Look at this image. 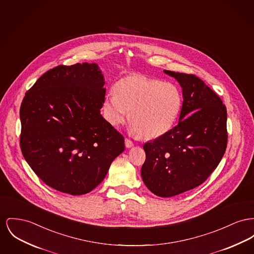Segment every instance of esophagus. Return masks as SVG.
Wrapping results in <instances>:
<instances>
[{
    "label": "esophagus",
    "instance_id": "esophagus-1",
    "mask_svg": "<svg viewBox=\"0 0 254 254\" xmlns=\"http://www.w3.org/2000/svg\"><path fill=\"white\" fill-rule=\"evenodd\" d=\"M125 144H126V147L127 148H131V147H133V142L132 141H130L129 139H127V138H126L125 139Z\"/></svg>",
    "mask_w": 254,
    "mask_h": 254
}]
</instances>
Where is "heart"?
Segmentation results:
<instances>
[{"instance_id": "1", "label": "heart", "mask_w": 254, "mask_h": 254, "mask_svg": "<svg viewBox=\"0 0 254 254\" xmlns=\"http://www.w3.org/2000/svg\"><path fill=\"white\" fill-rule=\"evenodd\" d=\"M182 105L181 90L175 83L133 74L121 78L105 95L103 110L112 126L119 127L129 116L131 134L155 139L173 128Z\"/></svg>"}]
</instances>
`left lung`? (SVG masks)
I'll use <instances>...</instances> for the list:
<instances>
[{"label": "left lung", "instance_id": "left-lung-1", "mask_svg": "<svg viewBox=\"0 0 254 254\" xmlns=\"http://www.w3.org/2000/svg\"><path fill=\"white\" fill-rule=\"evenodd\" d=\"M182 88L179 124L144 144L141 176L149 191L170 197L192 190L208 179L227 145L226 108L220 97L194 75L164 70Z\"/></svg>", "mask_w": 254, "mask_h": 254}]
</instances>
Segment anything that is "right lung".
I'll list each match as a JSON object with an SVG mask.
<instances>
[{
  "label": "right lung",
  "mask_w": 254,
  "mask_h": 254,
  "mask_svg": "<svg viewBox=\"0 0 254 254\" xmlns=\"http://www.w3.org/2000/svg\"><path fill=\"white\" fill-rule=\"evenodd\" d=\"M104 85L96 63L60 65L23 99L22 153L36 176L60 192L89 193L125 150L123 135L101 115Z\"/></svg>",
  "instance_id": "add662e5"
}]
</instances>
